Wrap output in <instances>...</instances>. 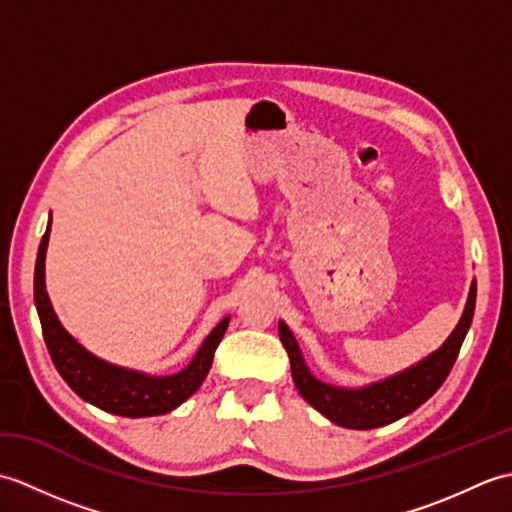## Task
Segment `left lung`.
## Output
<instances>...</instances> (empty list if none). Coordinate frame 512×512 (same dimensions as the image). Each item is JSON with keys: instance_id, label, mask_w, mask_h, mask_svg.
<instances>
[{"instance_id": "obj_1", "label": "left lung", "mask_w": 512, "mask_h": 512, "mask_svg": "<svg viewBox=\"0 0 512 512\" xmlns=\"http://www.w3.org/2000/svg\"><path fill=\"white\" fill-rule=\"evenodd\" d=\"M475 295L477 286L473 281L469 301H466L458 328L453 330L447 343H444L438 352H433L431 356L424 358L422 363L405 369V372L383 380V383L369 385L363 389L332 387L314 378L306 363H303L295 336H292L286 323H279V339L288 352L290 372L292 378H295L299 394L306 398L314 409L321 411L325 418L347 429H376L400 420L413 409H418L422 402H427L440 389L444 380H447L455 358L460 354L464 336L471 328L475 312Z\"/></svg>"}]
</instances>
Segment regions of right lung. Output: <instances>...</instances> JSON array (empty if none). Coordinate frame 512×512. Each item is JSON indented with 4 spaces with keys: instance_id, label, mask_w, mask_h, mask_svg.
<instances>
[{
    "instance_id": "1",
    "label": "right lung",
    "mask_w": 512,
    "mask_h": 512,
    "mask_svg": "<svg viewBox=\"0 0 512 512\" xmlns=\"http://www.w3.org/2000/svg\"><path fill=\"white\" fill-rule=\"evenodd\" d=\"M50 224L41 237L37 264H35V306L39 312L43 341L54 367L59 369L65 383H68L83 400L92 402L107 413L125 418H145L160 416L182 405L184 400L193 396L202 380L206 378L213 363V354L220 345L222 336L228 328V317L215 325V330L206 336L193 361L173 376H145L132 369H123L101 361L88 350L76 343L72 336L61 328L54 314L48 292H46V248H48Z\"/></svg>"
}]
</instances>
